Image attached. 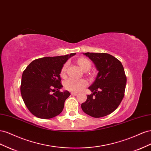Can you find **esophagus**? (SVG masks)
<instances>
[{
    "label": "esophagus",
    "instance_id": "34e87169",
    "mask_svg": "<svg viewBox=\"0 0 151 151\" xmlns=\"http://www.w3.org/2000/svg\"><path fill=\"white\" fill-rule=\"evenodd\" d=\"M71 94L72 95V96H77V95H78V93H75V92H71Z\"/></svg>",
    "mask_w": 151,
    "mask_h": 151
}]
</instances>
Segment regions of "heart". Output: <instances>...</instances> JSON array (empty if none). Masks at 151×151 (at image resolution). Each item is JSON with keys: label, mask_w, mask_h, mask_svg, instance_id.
<instances>
[{"label": "heart", "mask_w": 151, "mask_h": 151, "mask_svg": "<svg viewBox=\"0 0 151 151\" xmlns=\"http://www.w3.org/2000/svg\"><path fill=\"white\" fill-rule=\"evenodd\" d=\"M78 63L80 68L82 69L83 71L89 70L91 66V63H90L89 60L85 58H81L78 59ZM68 64H65L63 66L61 70V75H64L66 71ZM88 85V82L87 80L84 79H75V78H68L66 80L64 83L65 88L71 92H80L85 87H87Z\"/></svg>", "instance_id": "b5f03b06"}]
</instances>
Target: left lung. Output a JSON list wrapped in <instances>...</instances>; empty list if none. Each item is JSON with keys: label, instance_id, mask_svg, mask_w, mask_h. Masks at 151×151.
<instances>
[{"label": "left lung", "instance_id": "1", "mask_svg": "<svg viewBox=\"0 0 151 151\" xmlns=\"http://www.w3.org/2000/svg\"><path fill=\"white\" fill-rule=\"evenodd\" d=\"M94 63L98 73L88 89L87 101L81 105L85 113L93 118L108 115L117 109L124 97L127 77L122 63L106 53H83Z\"/></svg>", "mask_w": 151, "mask_h": 151}]
</instances>
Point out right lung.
I'll list each match as a JSON object with an SVG mask.
<instances>
[{"label": "right lung", "instance_id": "obj_1", "mask_svg": "<svg viewBox=\"0 0 151 151\" xmlns=\"http://www.w3.org/2000/svg\"><path fill=\"white\" fill-rule=\"evenodd\" d=\"M75 54L37 59L23 71L21 96L28 110L36 117L50 119L63 111L70 93L68 90L59 91L63 87L60 74L64 64ZM51 91L55 92L52 94Z\"/></svg>", "mask_w": 151, "mask_h": 151}]
</instances>
